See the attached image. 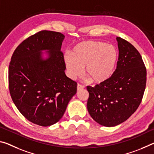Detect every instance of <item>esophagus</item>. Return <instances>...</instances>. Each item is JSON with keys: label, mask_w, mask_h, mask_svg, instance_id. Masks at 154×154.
Wrapping results in <instances>:
<instances>
[{"label": "esophagus", "mask_w": 154, "mask_h": 154, "mask_svg": "<svg viewBox=\"0 0 154 154\" xmlns=\"http://www.w3.org/2000/svg\"><path fill=\"white\" fill-rule=\"evenodd\" d=\"M84 88V86H82L81 84H77V91H79V90H82Z\"/></svg>", "instance_id": "obj_1"}]
</instances>
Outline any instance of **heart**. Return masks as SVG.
I'll use <instances>...</instances> for the list:
<instances>
[{
  "instance_id": "heart-1",
  "label": "heart",
  "mask_w": 154,
  "mask_h": 154,
  "mask_svg": "<svg viewBox=\"0 0 154 154\" xmlns=\"http://www.w3.org/2000/svg\"><path fill=\"white\" fill-rule=\"evenodd\" d=\"M119 53L114 45L101 41L88 40L77 43L64 57L68 75L75 79L84 74L94 84H101L110 79L118 62Z\"/></svg>"
}]
</instances>
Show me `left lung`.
I'll use <instances>...</instances> for the list:
<instances>
[{"mask_svg": "<svg viewBox=\"0 0 154 154\" xmlns=\"http://www.w3.org/2000/svg\"><path fill=\"white\" fill-rule=\"evenodd\" d=\"M119 51L117 67L108 82L87 86V109L100 125L114 127L125 121L142 101L147 71L142 57L134 46L116 38Z\"/></svg>", "mask_w": 154, "mask_h": 154, "instance_id": "8db88e82", "label": "left lung"}]
</instances>
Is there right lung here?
<instances>
[{
	"instance_id": "obj_1",
	"label": "right lung",
	"mask_w": 154,
	"mask_h": 154,
	"mask_svg": "<svg viewBox=\"0 0 154 154\" xmlns=\"http://www.w3.org/2000/svg\"><path fill=\"white\" fill-rule=\"evenodd\" d=\"M65 36L42 31L16 48L9 66V88L14 103L31 123L50 126L64 115L77 92V83L66 75L61 47Z\"/></svg>"
}]
</instances>
